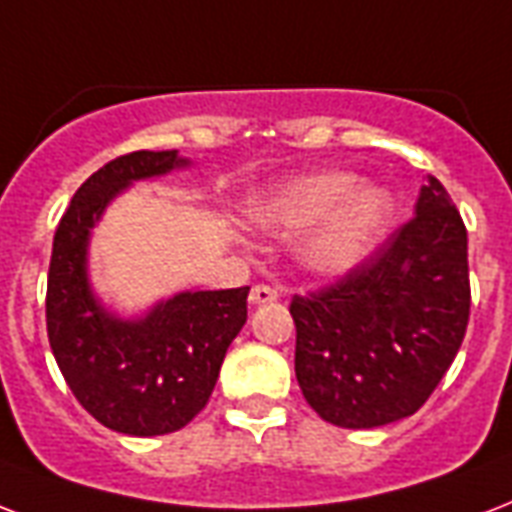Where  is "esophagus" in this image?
I'll use <instances>...</instances> for the list:
<instances>
[{
    "mask_svg": "<svg viewBox=\"0 0 512 512\" xmlns=\"http://www.w3.org/2000/svg\"><path fill=\"white\" fill-rule=\"evenodd\" d=\"M273 300H279V292L268 287V284H255L249 290V303L252 306H265V303H273Z\"/></svg>",
    "mask_w": 512,
    "mask_h": 512,
    "instance_id": "1",
    "label": "esophagus"
}]
</instances>
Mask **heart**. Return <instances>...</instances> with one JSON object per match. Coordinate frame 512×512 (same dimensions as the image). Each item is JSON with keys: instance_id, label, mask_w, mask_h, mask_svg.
I'll use <instances>...</instances> for the list:
<instances>
[{"instance_id": "1", "label": "heart", "mask_w": 512, "mask_h": 512, "mask_svg": "<svg viewBox=\"0 0 512 512\" xmlns=\"http://www.w3.org/2000/svg\"><path fill=\"white\" fill-rule=\"evenodd\" d=\"M392 217L395 198L384 185L341 169L295 177L249 204V220L265 233L279 239L306 233L298 260L319 279L357 271L384 241Z\"/></svg>"}]
</instances>
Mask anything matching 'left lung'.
I'll return each mask as SVG.
<instances>
[{
  "mask_svg": "<svg viewBox=\"0 0 512 512\" xmlns=\"http://www.w3.org/2000/svg\"><path fill=\"white\" fill-rule=\"evenodd\" d=\"M295 376L335 427L373 429L413 416L435 392L470 319L467 230L427 177L416 217L341 282L295 295Z\"/></svg>",
  "mask_w": 512,
  "mask_h": 512,
  "instance_id": "left-lung-1",
  "label": "left lung"
}]
</instances>
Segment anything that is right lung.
Wrapping results in <instances>:
<instances>
[{"label":"right lung","instance_id":"obj_1","mask_svg":"<svg viewBox=\"0 0 512 512\" xmlns=\"http://www.w3.org/2000/svg\"><path fill=\"white\" fill-rule=\"evenodd\" d=\"M190 169L179 150L120 155L85 179L53 239L48 338L66 384L104 427L152 438L193 421L209 403L225 351L247 322L249 287L177 292L123 317L93 290L91 233L134 182Z\"/></svg>","mask_w":512,"mask_h":512}]
</instances>
